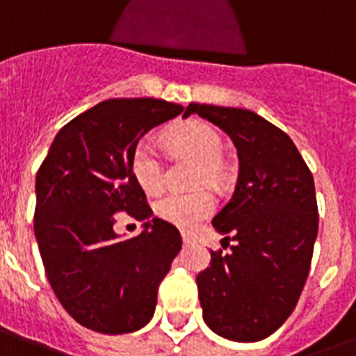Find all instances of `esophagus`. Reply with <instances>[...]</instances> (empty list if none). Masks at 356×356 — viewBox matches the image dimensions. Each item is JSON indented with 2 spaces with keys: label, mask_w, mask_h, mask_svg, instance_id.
I'll return each mask as SVG.
<instances>
[{
  "label": "esophagus",
  "mask_w": 356,
  "mask_h": 356,
  "mask_svg": "<svg viewBox=\"0 0 356 356\" xmlns=\"http://www.w3.org/2000/svg\"><path fill=\"white\" fill-rule=\"evenodd\" d=\"M195 240H194V236H192V234H188V233H183V243L184 245H190V243H194Z\"/></svg>",
  "instance_id": "34e87169"
}]
</instances>
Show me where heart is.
Wrapping results in <instances>:
<instances>
[{
	"label": "heart",
	"instance_id": "obj_1",
	"mask_svg": "<svg viewBox=\"0 0 356 356\" xmlns=\"http://www.w3.org/2000/svg\"><path fill=\"white\" fill-rule=\"evenodd\" d=\"M166 144L181 155L197 161V183H218L223 177V162L220 159L223 149L222 136L216 129L200 120H190L172 127L166 133ZM131 173L140 188L147 194H155L164 184V170L159 153L149 142H138L131 153ZM214 211V200L205 190L190 194L162 195L155 203V214L166 223L179 229L195 227Z\"/></svg>",
	"mask_w": 356,
	"mask_h": 356
}]
</instances>
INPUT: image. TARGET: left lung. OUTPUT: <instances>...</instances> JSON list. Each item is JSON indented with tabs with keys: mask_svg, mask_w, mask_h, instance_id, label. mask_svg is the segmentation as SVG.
I'll return each mask as SVG.
<instances>
[{
	"mask_svg": "<svg viewBox=\"0 0 356 356\" xmlns=\"http://www.w3.org/2000/svg\"><path fill=\"white\" fill-rule=\"evenodd\" d=\"M229 134L238 151L233 197L212 225L231 251H211L195 282L203 320L233 342H259L288 320L310 270L318 236L314 179L292 138L253 111L190 103Z\"/></svg>",
	"mask_w": 356,
	"mask_h": 356,
	"instance_id": "1",
	"label": "left lung"
}]
</instances>
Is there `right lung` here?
Instances as JSON below:
<instances>
[{"instance_id":"right-lung-1","label":"right lung","mask_w":356,"mask_h":356,"mask_svg":"<svg viewBox=\"0 0 356 356\" xmlns=\"http://www.w3.org/2000/svg\"><path fill=\"white\" fill-rule=\"evenodd\" d=\"M183 113L153 97L107 99L66 123L36 173L35 236L47 281L66 312L103 334L149 323L159 284L181 251L172 223L152 218L131 173V153L151 129ZM149 219L122 241L116 211Z\"/></svg>"}]
</instances>
